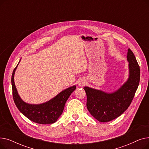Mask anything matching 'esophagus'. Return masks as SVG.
<instances>
[{
    "mask_svg": "<svg viewBox=\"0 0 149 149\" xmlns=\"http://www.w3.org/2000/svg\"><path fill=\"white\" fill-rule=\"evenodd\" d=\"M85 84H86V81H84V79H80L79 81V83H78V84H79V86H83Z\"/></svg>",
    "mask_w": 149,
    "mask_h": 149,
    "instance_id": "1",
    "label": "esophagus"
}]
</instances>
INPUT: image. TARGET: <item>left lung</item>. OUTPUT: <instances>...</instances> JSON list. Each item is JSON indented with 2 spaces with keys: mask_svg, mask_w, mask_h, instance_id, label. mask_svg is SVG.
I'll list each match as a JSON object with an SVG mask.
<instances>
[{
  "mask_svg": "<svg viewBox=\"0 0 149 149\" xmlns=\"http://www.w3.org/2000/svg\"><path fill=\"white\" fill-rule=\"evenodd\" d=\"M129 77L121 87L112 92L84 86L87 95V108L90 113L100 122L112 121L120 116L130 106L138 89L140 69L134 53L128 49Z\"/></svg>",
  "mask_w": 149,
  "mask_h": 149,
  "instance_id": "obj_1",
  "label": "left lung"
}]
</instances>
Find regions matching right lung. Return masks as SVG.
Wrapping results in <instances>:
<instances>
[{"mask_svg": "<svg viewBox=\"0 0 149 149\" xmlns=\"http://www.w3.org/2000/svg\"><path fill=\"white\" fill-rule=\"evenodd\" d=\"M20 60L14 69L11 77L13 95L15 104L23 115L33 122L42 124H52L56 122L63 111L66 101L70 94L75 90L76 86H72L62 91L56 97L45 103L41 104L26 103L19 95L14 83L15 72Z\"/></svg>", "mask_w": 149, "mask_h": 149, "instance_id": "right-lung-1", "label": "right lung"}]
</instances>
